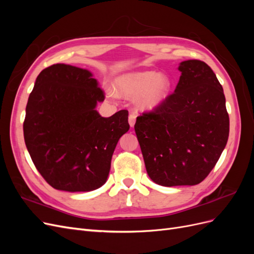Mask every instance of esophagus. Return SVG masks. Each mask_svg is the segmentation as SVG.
I'll list each match as a JSON object with an SVG mask.
<instances>
[{"instance_id": "1", "label": "esophagus", "mask_w": 254, "mask_h": 254, "mask_svg": "<svg viewBox=\"0 0 254 254\" xmlns=\"http://www.w3.org/2000/svg\"><path fill=\"white\" fill-rule=\"evenodd\" d=\"M135 119H136V115L134 113H130L129 117H128V122H129V125L130 127H133L135 124Z\"/></svg>"}]
</instances>
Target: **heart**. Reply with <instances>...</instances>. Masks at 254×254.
<instances>
[{
    "label": "heart",
    "mask_w": 254,
    "mask_h": 254,
    "mask_svg": "<svg viewBox=\"0 0 254 254\" xmlns=\"http://www.w3.org/2000/svg\"><path fill=\"white\" fill-rule=\"evenodd\" d=\"M172 88V81L165 74L156 71H139L124 74L115 80V89L120 95L135 97L142 110H153L164 102ZM114 95V92H110Z\"/></svg>",
    "instance_id": "heart-1"
}]
</instances>
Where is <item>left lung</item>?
Here are the masks:
<instances>
[{"label":"left lung","mask_w":254,"mask_h":254,"mask_svg":"<svg viewBox=\"0 0 254 254\" xmlns=\"http://www.w3.org/2000/svg\"><path fill=\"white\" fill-rule=\"evenodd\" d=\"M173 94L136 118L135 134L150 179L163 187L195 186L225 149L229 114L221 84L203 61H182Z\"/></svg>","instance_id":"left-lung-1"}]
</instances>
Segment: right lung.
I'll use <instances>...</instances> for the list:
<instances>
[{
	"label": "right lung",
	"instance_id": "add662e5",
	"mask_svg": "<svg viewBox=\"0 0 254 254\" xmlns=\"http://www.w3.org/2000/svg\"><path fill=\"white\" fill-rule=\"evenodd\" d=\"M104 91L88 70L53 64L38 75L26 105L23 132L36 168L50 186L66 191L101 188L128 111L103 118L95 110Z\"/></svg>",
	"mask_w": 254,
	"mask_h": 254
}]
</instances>
